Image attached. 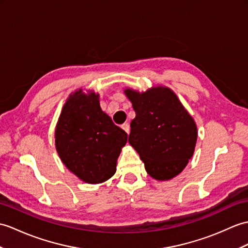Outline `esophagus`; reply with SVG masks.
<instances>
[{"instance_id":"34e87169","label":"esophagus","mask_w":248,"mask_h":248,"mask_svg":"<svg viewBox=\"0 0 248 248\" xmlns=\"http://www.w3.org/2000/svg\"><path fill=\"white\" fill-rule=\"evenodd\" d=\"M122 128H123V130H124V132H125L126 134L130 133V125H129L128 124H124L122 125Z\"/></svg>"}]
</instances>
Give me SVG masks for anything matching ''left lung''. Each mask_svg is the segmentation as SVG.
I'll use <instances>...</instances> for the list:
<instances>
[{
	"label": "left lung",
	"mask_w": 248,
	"mask_h": 248,
	"mask_svg": "<svg viewBox=\"0 0 248 248\" xmlns=\"http://www.w3.org/2000/svg\"><path fill=\"white\" fill-rule=\"evenodd\" d=\"M136 116L131 122L129 142L156 181H170L185 169L194 153L198 128L193 117L168 86L145 92L124 90Z\"/></svg>",
	"instance_id": "left-lung-1"
}]
</instances>
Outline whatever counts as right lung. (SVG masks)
<instances>
[{"mask_svg":"<svg viewBox=\"0 0 248 248\" xmlns=\"http://www.w3.org/2000/svg\"><path fill=\"white\" fill-rule=\"evenodd\" d=\"M128 134L100 108L99 94L78 89L68 96L55 129L61 162L79 180L101 184L116 172Z\"/></svg>","mask_w":248,"mask_h":248,"instance_id":"right-lung-1","label":"right lung"}]
</instances>
